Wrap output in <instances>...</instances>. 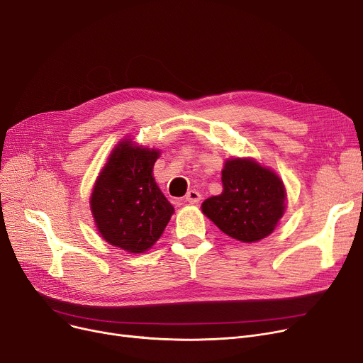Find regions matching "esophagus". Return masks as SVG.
<instances>
[{
	"label": "esophagus",
	"instance_id": "esophagus-1",
	"mask_svg": "<svg viewBox=\"0 0 363 363\" xmlns=\"http://www.w3.org/2000/svg\"><path fill=\"white\" fill-rule=\"evenodd\" d=\"M200 200H201V194L199 191H196V189H191V191H188L185 196V201L191 203V204H197Z\"/></svg>",
	"mask_w": 363,
	"mask_h": 363
}]
</instances>
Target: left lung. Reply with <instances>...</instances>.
Masks as SVG:
<instances>
[{
    "label": "left lung",
    "instance_id": "8db88e82",
    "mask_svg": "<svg viewBox=\"0 0 363 363\" xmlns=\"http://www.w3.org/2000/svg\"><path fill=\"white\" fill-rule=\"evenodd\" d=\"M222 185V194L204 200L201 211L223 234L255 242L274 233L287 199L274 170L253 159H228Z\"/></svg>",
    "mask_w": 363,
    "mask_h": 363
}]
</instances>
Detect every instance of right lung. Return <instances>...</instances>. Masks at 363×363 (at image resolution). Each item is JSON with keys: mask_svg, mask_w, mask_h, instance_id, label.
<instances>
[{"mask_svg": "<svg viewBox=\"0 0 363 363\" xmlns=\"http://www.w3.org/2000/svg\"><path fill=\"white\" fill-rule=\"evenodd\" d=\"M159 156L156 148L121 141L113 148L91 194V212L101 237L133 255L151 249L174 215V206L152 178Z\"/></svg>", "mask_w": 363, "mask_h": 363, "instance_id": "right-lung-1", "label": "right lung"}]
</instances>
